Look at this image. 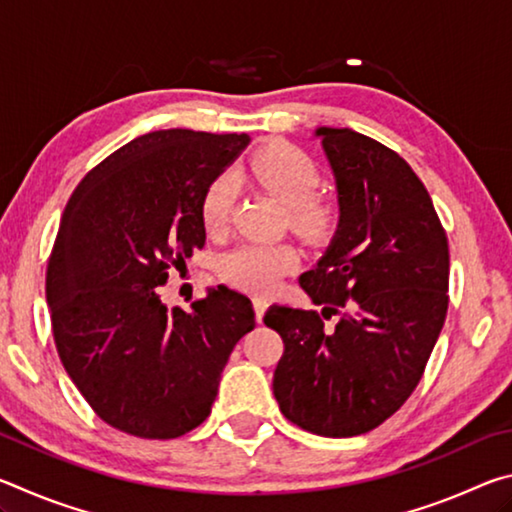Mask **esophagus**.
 <instances>
[{"instance_id": "esophagus-1", "label": "esophagus", "mask_w": 512, "mask_h": 512, "mask_svg": "<svg viewBox=\"0 0 512 512\" xmlns=\"http://www.w3.org/2000/svg\"><path fill=\"white\" fill-rule=\"evenodd\" d=\"M253 305H255V316H257V323H262V318H264V311L268 309V298H264V296H255V298H253Z\"/></svg>"}]
</instances>
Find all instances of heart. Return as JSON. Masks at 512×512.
Listing matches in <instances>:
<instances>
[{
    "label": "heart",
    "instance_id": "b5f03b06",
    "mask_svg": "<svg viewBox=\"0 0 512 512\" xmlns=\"http://www.w3.org/2000/svg\"><path fill=\"white\" fill-rule=\"evenodd\" d=\"M250 176L289 210V223L307 239H325L336 225V210L314 198L320 185V169L309 155L291 144H271L250 160ZM237 198V180L221 173L205 189L201 219L210 235L228 228ZM298 250L289 244H244L221 259V277L232 287L246 291L273 289L282 275L298 266Z\"/></svg>",
    "mask_w": 512,
    "mask_h": 512
}]
</instances>
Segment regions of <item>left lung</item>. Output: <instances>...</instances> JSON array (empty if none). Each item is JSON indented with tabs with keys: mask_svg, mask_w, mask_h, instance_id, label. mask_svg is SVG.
Returning <instances> with one entry per match:
<instances>
[{
	"mask_svg": "<svg viewBox=\"0 0 512 512\" xmlns=\"http://www.w3.org/2000/svg\"><path fill=\"white\" fill-rule=\"evenodd\" d=\"M316 137L341 216L300 287L323 309L273 305L264 323L284 341L273 375L284 418L350 438L391 418L418 386L447 316L449 246L429 192L400 155L350 128L320 126Z\"/></svg>",
	"mask_w": 512,
	"mask_h": 512,
	"instance_id": "obj_1",
	"label": "left lung"
}]
</instances>
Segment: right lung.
<instances>
[{
  "label": "right lung",
  "mask_w": 512,
  "mask_h": 512,
  "mask_svg": "<svg viewBox=\"0 0 512 512\" xmlns=\"http://www.w3.org/2000/svg\"><path fill=\"white\" fill-rule=\"evenodd\" d=\"M246 133L169 128L135 137L88 171L60 219L47 266L58 357L103 422L169 440L212 411L230 352L255 327L244 293L207 291L167 309L158 287L205 246V189Z\"/></svg>",
  "instance_id": "right-lung-1"
}]
</instances>
